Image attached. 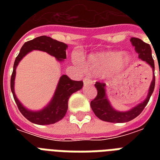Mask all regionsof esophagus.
I'll list each match as a JSON object with an SVG mask.
<instances>
[{
	"label": "esophagus",
	"instance_id": "obj_1",
	"mask_svg": "<svg viewBox=\"0 0 160 160\" xmlns=\"http://www.w3.org/2000/svg\"><path fill=\"white\" fill-rule=\"evenodd\" d=\"M93 81L91 79H90V78H85L84 79V84L85 85H91V84H93Z\"/></svg>",
	"mask_w": 160,
	"mask_h": 160
}]
</instances>
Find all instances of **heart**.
<instances>
[{
	"mask_svg": "<svg viewBox=\"0 0 160 160\" xmlns=\"http://www.w3.org/2000/svg\"><path fill=\"white\" fill-rule=\"evenodd\" d=\"M131 62V56L121 51H107L95 54L88 58L86 68L93 74L109 72L116 67L124 69Z\"/></svg>",
	"mask_w": 160,
	"mask_h": 160,
	"instance_id": "obj_1",
	"label": "heart"
}]
</instances>
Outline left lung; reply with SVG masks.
Masks as SVG:
<instances>
[{
	"label": "left lung",
	"instance_id": "8db88e82",
	"mask_svg": "<svg viewBox=\"0 0 160 160\" xmlns=\"http://www.w3.org/2000/svg\"><path fill=\"white\" fill-rule=\"evenodd\" d=\"M132 45L134 46V49L138 54L139 58L144 60L147 64H149L151 66L153 72H154V62L152 57L151 47L149 44L145 43L139 38L132 37L130 39ZM154 85H155V76H153L151 85L149 86V93L147 95V98L131 109L128 111H117L110 105L106 95V85L105 83L96 82L95 84V87L97 89V95L96 97L90 102V106L93 112L100 119L103 121L110 122V123H124L129 122L134 118H136L138 115L140 114L144 107L146 106L149 102L150 96L153 94L154 90ZM160 86V85H159Z\"/></svg>",
	"mask_w": 160,
	"mask_h": 160
}]
</instances>
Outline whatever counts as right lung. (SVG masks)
Instances as JSON below:
<instances>
[{"label": "right lung", "mask_w": 160, "mask_h": 160, "mask_svg": "<svg viewBox=\"0 0 160 160\" xmlns=\"http://www.w3.org/2000/svg\"><path fill=\"white\" fill-rule=\"evenodd\" d=\"M67 47L66 44L54 40L49 36H39L24 44L23 46L21 47L20 53L16 58V60L14 62L13 72L11 78V92L13 94L14 100L16 101L19 110L23 114L25 118L34 124H41V125L51 124H55L56 122L60 121V119H62L67 112L69 98L73 93L81 90L84 83L83 81L72 80L68 77L67 75H63L62 76H60V80L58 82L55 95L47 106L39 111H31L26 109V107L19 101L15 94L14 84H15L16 67L21 59L26 54H28L30 51L33 50H38V51L47 52L52 56H55L58 61L64 60L66 59Z\"/></svg>", "instance_id": "obj_1"}]
</instances>
